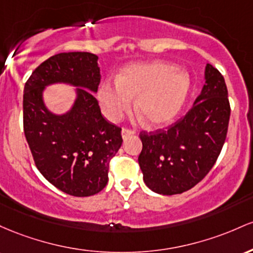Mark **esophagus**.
<instances>
[{"mask_svg": "<svg viewBox=\"0 0 253 253\" xmlns=\"http://www.w3.org/2000/svg\"><path fill=\"white\" fill-rule=\"evenodd\" d=\"M134 134H135L134 130L127 129V127H123V129H122V136H123V138H126V137H127V136L134 135Z\"/></svg>", "mask_w": 253, "mask_h": 253, "instance_id": "esophagus-1", "label": "esophagus"}]
</instances>
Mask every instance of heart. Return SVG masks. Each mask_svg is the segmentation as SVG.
I'll return each mask as SVG.
<instances>
[{
  "label": "heart",
  "mask_w": 253,
  "mask_h": 253,
  "mask_svg": "<svg viewBox=\"0 0 253 253\" xmlns=\"http://www.w3.org/2000/svg\"><path fill=\"white\" fill-rule=\"evenodd\" d=\"M190 78L173 64L154 62L130 65L117 81H105L99 89V101L107 118L117 119L131 106L146 123L163 126L172 121L186 100Z\"/></svg>",
  "instance_id": "b5f03b06"
}]
</instances>
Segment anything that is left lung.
Listing matches in <instances>:
<instances>
[{"label": "left lung", "mask_w": 253, "mask_h": 253, "mask_svg": "<svg viewBox=\"0 0 253 253\" xmlns=\"http://www.w3.org/2000/svg\"><path fill=\"white\" fill-rule=\"evenodd\" d=\"M202 92L186 115L166 129L142 131L138 164L146 185L161 195L188 191L216 163L228 130L231 106L225 79L207 64Z\"/></svg>", "instance_id": "1"}]
</instances>
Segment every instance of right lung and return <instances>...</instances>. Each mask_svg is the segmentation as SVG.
Masks as SVG:
<instances>
[{
    "label": "right lung",
    "instance_id": "1",
    "mask_svg": "<svg viewBox=\"0 0 253 253\" xmlns=\"http://www.w3.org/2000/svg\"><path fill=\"white\" fill-rule=\"evenodd\" d=\"M78 86L73 107L55 115L42 100L52 83ZM100 84L98 56L62 52L47 58L24 88V132L37 169L68 195L98 194L109 180V165L122 146L121 127L103 117L94 94Z\"/></svg>",
    "mask_w": 253,
    "mask_h": 253
}]
</instances>
